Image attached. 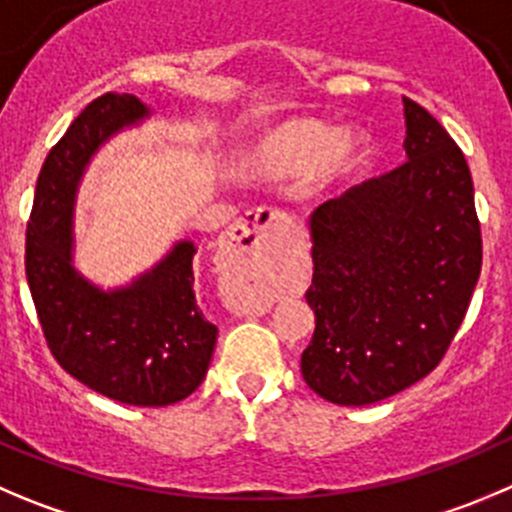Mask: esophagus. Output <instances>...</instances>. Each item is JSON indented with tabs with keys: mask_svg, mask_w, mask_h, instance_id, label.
Wrapping results in <instances>:
<instances>
[{
	"mask_svg": "<svg viewBox=\"0 0 512 512\" xmlns=\"http://www.w3.org/2000/svg\"><path fill=\"white\" fill-rule=\"evenodd\" d=\"M231 238L238 246V251L243 253V261H246L248 266L266 269V266L274 264L276 259V213L269 211V208H259V211L248 213L246 218H241V221L231 228ZM269 306L271 304L266 296H256V309L266 311Z\"/></svg>",
	"mask_w": 512,
	"mask_h": 512,
	"instance_id": "obj_1",
	"label": "esophagus"
}]
</instances>
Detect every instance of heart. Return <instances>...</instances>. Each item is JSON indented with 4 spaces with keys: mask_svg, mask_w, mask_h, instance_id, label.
Returning <instances> with one entry per match:
<instances>
[{
    "mask_svg": "<svg viewBox=\"0 0 512 512\" xmlns=\"http://www.w3.org/2000/svg\"><path fill=\"white\" fill-rule=\"evenodd\" d=\"M364 140L354 130H337L324 120L294 118L266 130L243 153V170L261 180H294L306 198L339 186L362 163Z\"/></svg>",
    "mask_w": 512,
    "mask_h": 512,
    "instance_id": "heart-1",
    "label": "heart"
}]
</instances>
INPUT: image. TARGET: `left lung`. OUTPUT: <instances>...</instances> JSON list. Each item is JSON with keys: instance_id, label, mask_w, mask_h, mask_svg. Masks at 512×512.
Here are the masks:
<instances>
[{"instance_id": "left-lung-1", "label": "left lung", "mask_w": 512, "mask_h": 512, "mask_svg": "<svg viewBox=\"0 0 512 512\" xmlns=\"http://www.w3.org/2000/svg\"><path fill=\"white\" fill-rule=\"evenodd\" d=\"M402 100L405 163L321 203L309 221L316 329L301 374L334 405H374L427 377L483 266L465 155L425 107Z\"/></svg>"}]
</instances>
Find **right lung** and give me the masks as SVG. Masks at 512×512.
<instances>
[{
	"mask_svg": "<svg viewBox=\"0 0 512 512\" xmlns=\"http://www.w3.org/2000/svg\"><path fill=\"white\" fill-rule=\"evenodd\" d=\"M150 115L128 92H105L67 128L37 178L24 269L47 347L77 382L135 407H165L203 382L218 329L198 309L193 241H178L133 284L102 291L72 264L75 196L102 143Z\"/></svg>",
	"mask_w": 512,
	"mask_h": 512,
	"instance_id": "add662e5",
	"label": "right lung"
}]
</instances>
